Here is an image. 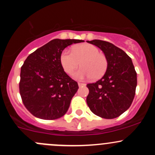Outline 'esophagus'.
Here are the masks:
<instances>
[{
    "mask_svg": "<svg viewBox=\"0 0 155 155\" xmlns=\"http://www.w3.org/2000/svg\"><path fill=\"white\" fill-rule=\"evenodd\" d=\"M78 85H79V87L85 86V84H84V83H81V82H78Z\"/></svg>",
    "mask_w": 155,
    "mask_h": 155,
    "instance_id": "esophagus-1",
    "label": "esophagus"
}]
</instances>
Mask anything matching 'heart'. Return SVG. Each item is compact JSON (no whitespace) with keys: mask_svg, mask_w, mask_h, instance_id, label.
Instances as JSON below:
<instances>
[{"mask_svg":"<svg viewBox=\"0 0 155 155\" xmlns=\"http://www.w3.org/2000/svg\"><path fill=\"white\" fill-rule=\"evenodd\" d=\"M60 61L68 74L73 73L81 62L82 68L73 74L75 78L81 79L91 77L93 79H101L108 68L107 57L100 53L97 46L87 43L74 46L72 51L64 49L61 54Z\"/></svg>","mask_w":155,"mask_h":155,"instance_id":"heart-1","label":"heart"}]
</instances>
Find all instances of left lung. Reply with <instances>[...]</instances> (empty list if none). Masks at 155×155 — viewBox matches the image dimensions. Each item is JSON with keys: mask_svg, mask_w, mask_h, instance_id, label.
<instances>
[{"mask_svg": "<svg viewBox=\"0 0 155 155\" xmlns=\"http://www.w3.org/2000/svg\"><path fill=\"white\" fill-rule=\"evenodd\" d=\"M104 51L108 61L104 76L87 84L86 101L91 111L107 119L117 118L130 107L137 85V72L131 58L121 48L100 40L87 41Z\"/></svg>", "mask_w": 155, "mask_h": 155, "instance_id": "obj_1", "label": "left lung"}]
</instances>
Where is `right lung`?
Returning a JSON list of instances; mask_svg holds the SVG:
<instances>
[{
  "label": "right lung",
  "mask_w": 155,
  "mask_h": 155,
  "mask_svg": "<svg viewBox=\"0 0 155 155\" xmlns=\"http://www.w3.org/2000/svg\"><path fill=\"white\" fill-rule=\"evenodd\" d=\"M82 40L54 39L29 54L21 68L19 93L35 117L54 120L63 116L77 91L78 83L64 70L60 57L65 48Z\"/></svg>",
  "instance_id": "add662e5"
}]
</instances>
